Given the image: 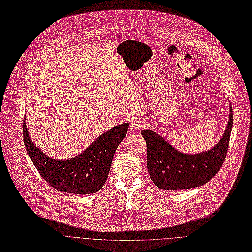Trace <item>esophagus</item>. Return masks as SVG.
Segmentation results:
<instances>
[{
	"mask_svg": "<svg viewBox=\"0 0 252 252\" xmlns=\"http://www.w3.org/2000/svg\"><path fill=\"white\" fill-rule=\"evenodd\" d=\"M144 126H145V122H144V120L142 118L135 117L130 122V127H131L132 130H139L140 128H142Z\"/></svg>",
	"mask_w": 252,
	"mask_h": 252,
	"instance_id": "obj_1",
	"label": "esophagus"
}]
</instances>
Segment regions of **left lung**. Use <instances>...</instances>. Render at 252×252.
Returning a JSON list of instances; mask_svg holds the SVG:
<instances>
[{"label": "left lung", "instance_id": "left-lung-1", "mask_svg": "<svg viewBox=\"0 0 252 252\" xmlns=\"http://www.w3.org/2000/svg\"><path fill=\"white\" fill-rule=\"evenodd\" d=\"M232 108L226 129L211 149L195 154L182 153L165 138L152 130H142L147 144V168L151 180L166 190L200 187L213 179L221 168L228 150L232 129Z\"/></svg>", "mask_w": 252, "mask_h": 252}]
</instances>
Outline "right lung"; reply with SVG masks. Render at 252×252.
I'll list each match as a JSON object with an SVG mask.
<instances>
[{
    "label": "right lung",
    "instance_id": "obj_1",
    "mask_svg": "<svg viewBox=\"0 0 252 252\" xmlns=\"http://www.w3.org/2000/svg\"><path fill=\"white\" fill-rule=\"evenodd\" d=\"M128 128L126 122L115 126L97 137L80 154L66 160H57L43 153L31 139L26 121L23 134L32 162L50 186L59 191L88 194L97 192L105 184L115 151Z\"/></svg>",
    "mask_w": 252,
    "mask_h": 252
}]
</instances>
